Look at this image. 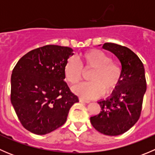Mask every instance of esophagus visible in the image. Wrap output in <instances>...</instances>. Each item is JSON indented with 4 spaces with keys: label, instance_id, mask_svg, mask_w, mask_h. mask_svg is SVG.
Wrapping results in <instances>:
<instances>
[{
    "label": "esophagus",
    "instance_id": "esophagus-1",
    "mask_svg": "<svg viewBox=\"0 0 155 155\" xmlns=\"http://www.w3.org/2000/svg\"><path fill=\"white\" fill-rule=\"evenodd\" d=\"M79 102L85 103V104H89V103H90V101H85V100L82 99V98H79Z\"/></svg>",
    "mask_w": 155,
    "mask_h": 155
}]
</instances>
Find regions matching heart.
I'll return each mask as SVG.
<instances>
[{"mask_svg":"<svg viewBox=\"0 0 155 155\" xmlns=\"http://www.w3.org/2000/svg\"><path fill=\"white\" fill-rule=\"evenodd\" d=\"M79 62L74 58H69L64 67L65 79L69 84L75 85L82 79L83 70H91L88 79L75 87L73 91L85 100L101 96L104 92L109 94L116 89L122 77V69L117 62L111 60L109 54L97 48L90 49L80 55Z\"/></svg>","mask_w":155,"mask_h":155,"instance_id":"1","label":"heart"}]
</instances>
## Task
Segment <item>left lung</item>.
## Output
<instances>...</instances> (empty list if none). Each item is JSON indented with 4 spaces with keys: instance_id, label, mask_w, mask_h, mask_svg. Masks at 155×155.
<instances>
[{
    "instance_id": "left-lung-1",
    "label": "left lung",
    "mask_w": 155,
    "mask_h": 155,
    "mask_svg": "<svg viewBox=\"0 0 155 155\" xmlns=\"http://www.w3.org/2000/svg\"><path fill=\"white\" fill-rule=\"evenodd\" d=\"M103 48L113 53L121 64L122 77L110 97L98 101L101 111L91 117L92 126L101 134L118 136L130 129L140 118L146 80L143 62L130 48L112 43Z\"/></svg>"
}]
</instances>
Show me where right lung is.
I'll return each mask as SVG.
<instances>
[{"label": "right lung", "instance_id": "add662e5", "mask_svg": "<svg viewBox=\"0 0 155 155\" xmlns=\"http://www.w3.org/2000/svg\"><path fill=\"white\" fill-rule=\"evenodd\" d=\"M73 51L56 45L35 48L21 57L12 70L11 103L30 132L44 135L58 129L66 122L72 106L79 102L64 74Z\"/></svg>", "mask_w": 155, "mask_h": 155}]
</instances>
